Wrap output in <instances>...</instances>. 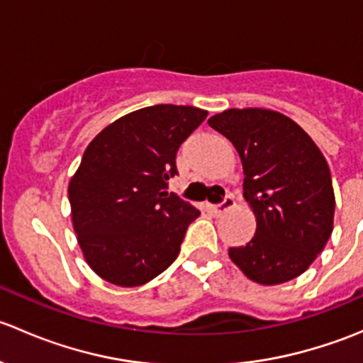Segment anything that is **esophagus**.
I'll use <instances>...</instances> for the list:
<instances>
[{"instance_id":"esophagus-1","label":"esophagus","mask_w":363,"mask_h":363,"mask_svg":"<svg viewBox=\"0 0 363 363\" xmlns=\"http://www.w3.org/2000/svg\"><path fill=\"white\" fill-rule=\"evenodd\" d=\"M233 205H235V199H233V195H226L225 200H223L221 203L214 205V212L219 216V214H223L225 211H228L230 207H233Z\"/></svg>"}]
</instances>
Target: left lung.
Masks as SVG:
<instances>
[{
	"label": "left lung",
	"mask_w": 363,
	"mask_h": 363,
	"mask_svg": "<svg viewBox=\"0 0 363 363\" xmlns=\"http://www.w3.org/2000/svg\"><path fill=\"white\" fill-rule=\"evenodd\" d=\"M244 167V199L256 216L255 237L230 247L232 262L259 284L295 279L327 246L335 196L327 160L290 117L265 108H230L208 119Z\"/></svg>",
	"instance_id": "1"
}]
</instances>
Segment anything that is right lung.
Listing matches in <instances>:
<instances>
[{"label": "right lung", "mask_w": 363, "mask_h": 363, "mask_svg": "<svg viewBox=\"0 0 363 363\" xmlns=\"http://www.w3.org/2000/svg\"><path fill=\"white\" fill-rule=\"evenodd\" d=\"M207 111L152 105L113 121L84 151L68 186L86 262L108 283L140 286L174 263L199 208L167 193L182 142Z\"/></svg>", "instance_id": "obj_1"}]
</instances>
